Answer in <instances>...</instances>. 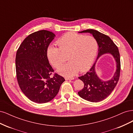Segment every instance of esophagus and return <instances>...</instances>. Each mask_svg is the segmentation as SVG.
Here are the masks:
<instances>
[{
	"mask_svg": "<svg viewBox=\"0 0 133 133\" xmlns=\"http://www.w3.org/2000/svg\"><path fill=\"white\" fill-rule=\"evenodd\" d=\"M74 78H65V80H74Z\"/></svg>",
	"mask_w": 133,
	"mask_h": 133,
	"instance_id": "34e87169",
	"label": "esophagus"
}]
</instances>
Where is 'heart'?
Instances as JSON below:
<instances>
[{
    "mask_svg": "<svg viewBox=\"0 0 133 133\" xmlns=\"http://www.w3.org/2000/svg\"><path fill=\"white\" fill-rule=\"evenodd\" d=\"M57 44L59 48L54 45L48 46L47 57L52 65L57 67L65 60L62 53H68V59L70 61L57 69L59 74L67 77L74 76L79 70L84 71L89 69L98 50V42L95 38L71 32L62 36Z\"/></svg>",
    "mask_w": 133,
    "mask_h": 133,
    "instance_id": "1",
    "label": "heart"
}]
</instances>
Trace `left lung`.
Masks as SVG:
<instances>
[{"instance_id": "8db88e82", "label": "left lung", "mask_w": 133, "mask_h": 133, "mask_svg": "<svg viewBox=\"0 0 133 133\" xmlns=\"http://www.w3.org/2000/svg\"><path fill=\"white\" fill-rule=\"evenodd\" d=\"M79 33H88L92 35L98 44V57L89 71L79 77L83 82L84 88L78 93L82 98L90 102H99L105 99L113 91L119 79L120 72V59L118 47L108 36L98 30L87 29ZM109 54L113 56L116 63V70L113 77L104 81L100 79L95 71L96 64L102 55Z\"/></svg>"}]
</instances>
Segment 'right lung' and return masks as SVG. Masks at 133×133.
Segmentation results:
<instances>
[{
	"instance_id": "obj_1",
	"label": "right lung",
	"mask_w": 133,
	"mask_h": 133,
	"mask_svg": "<svg viewBox=\"0 0 133 133\" xmlns=\"http://www.w3.org/2000/svg\"><path fill=\"white\" fill-rule=\"evenodd\" d=\"M55 35L42 30L28 35L17 50L15 58L17 78L20 88L31 101L45 103L53 99L65 81L55 74L48 61L46 51Z\"/></svg>"
}]
</instances>
